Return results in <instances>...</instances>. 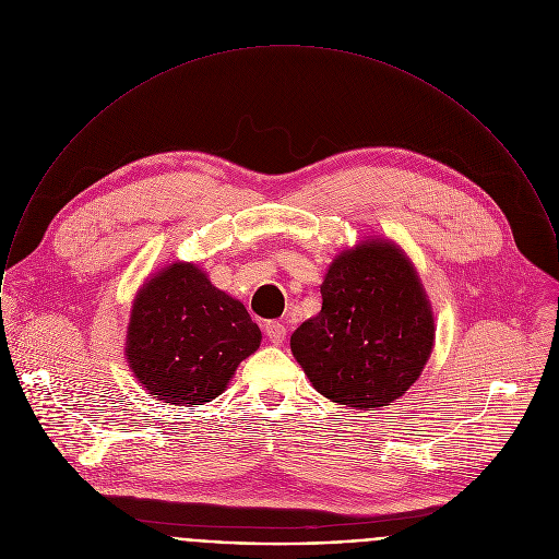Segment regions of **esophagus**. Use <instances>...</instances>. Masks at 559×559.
Listing matches in <instances>:
<instances>
[{
    "instance_id": "34e87169",
    "label": "esophagus",
    "mask_w": 559,
    "mask_h": 559,
    "mask_svg": "<svg viewBox=\"0 0 559 559\" xmlns=\"http://www.w3.org/2000/svg\"><path fill=\"white\" fill-rule=\"evenodd\" d=\"M265 335H267L272 345H281L285 341L287 329L283 324H278V322H267L265 324Z\"/></svg>"
}]
</instances>
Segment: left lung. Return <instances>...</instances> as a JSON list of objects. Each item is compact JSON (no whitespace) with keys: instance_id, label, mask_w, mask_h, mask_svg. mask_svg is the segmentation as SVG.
Returning <instances> with one entry per match:
<instances>
[{"instance_id":"left-lung-1","label":"left lung","mask_w":559,"mask_h":559,"mask_svg":"<svg viewBox=\"0 0 559 559\" xmlns=\"http://www.w3.org/2000/svg\"><path fill=\"white\" fill-rule=\"evenodd\" d=\"M322 311L292 335L294 358L318 393L347 408H382L421 376L435 347V313L408 254L369 237L336 254Z\"/></svg>"}]
</instances>
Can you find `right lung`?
<instances>
[{"label":"right lung","instance_id":"add662e5","mask_svg":"<svg viewBox=\"0 0 559 559\" xmlns=\"http://www.w3.org/2000/svg\"><path fill=\"white\" fill-rule=\"evenodd\" d=\"M261 331L246 307L188 261H173L138 289L124 356L138 382L175 406L216 400Z\"/></svg>","mask_w":559,"mask_h":559}]
</instances>
